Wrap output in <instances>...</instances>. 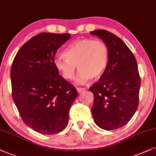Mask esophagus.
Segmentation results:
<instances>
[{
    "label": "esophagus",
    "instance_id": "esophagus-1",
    "mask_svg": "<svg viewBox=\"0 0 156 156\" xmlns=\"http://www.w3.org/2000/svg\"><path fill=\"white\" fill-rule=\"evenodd\" d=\"M76 90H77V91H78V93H81V92H83V91L86 90V89L84 88H77Z\"/></svg>",
    "mask_w": 156,
    "mask_h": 156
}]
</instances>
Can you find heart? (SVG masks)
Listing matches in <instances>:
<instances>
[{"label": "heart", "instance_id": "heart-1", "mask_svg": "<svg viewBox=\"0 0 156 156\" xmlns=\"http://www.w3.org/2000/svg\"><path fill=\"white\" fill-rule=\"evenodd\" d=\"M63 55L54 61L55 68L66 80L75 76L76 66L80 70L76 78L79 84L86 83L90 78L98 79L102 76L108 61V48L102 41L90 38L79 39L68 45Z\"/></svg>", "mask_w": 156, "mask_h": 156}]
</instances>
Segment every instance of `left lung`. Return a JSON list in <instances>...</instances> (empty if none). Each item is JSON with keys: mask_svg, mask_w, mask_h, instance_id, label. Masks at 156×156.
Listing matches in <instances>:
<instances>
[{"mask_svg": "<svg viewBox=\"0 0 156 156\" xmlns=\"http://www.w3.org/2000/svg\"><path fill=\"white\" fill-rule=\"evenodd\" d=\"M90 34L108 48V61L98 81L89 90L94 95L91 111L96 125L111 130L123 127L138 106L140 79L135 56L121 39L105 30Z\"/></svg>", "mask_w": 156, "mask_h": 156, "instance_id": "obj_1", "label": "left lung"}]
</instances>
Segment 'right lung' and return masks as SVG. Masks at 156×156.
<instances>
[{"mask_svg": "<svg viewBox=\"0 0 156 156\" xmlns=\"http://www.w3.org/2000/svg\"><path fill=\"white\" fill-rule=\"evenodd\" d=\"M70 38L68 33H40L20 48L12 63L14 103L26 125L41 134H55L66 127L78 97L54 65L57 50Z\"/></svg>", "mask_w": 156, "mask_h": 156, "instance_id": "add662e5", "label": "right lung"}]
</instances>
